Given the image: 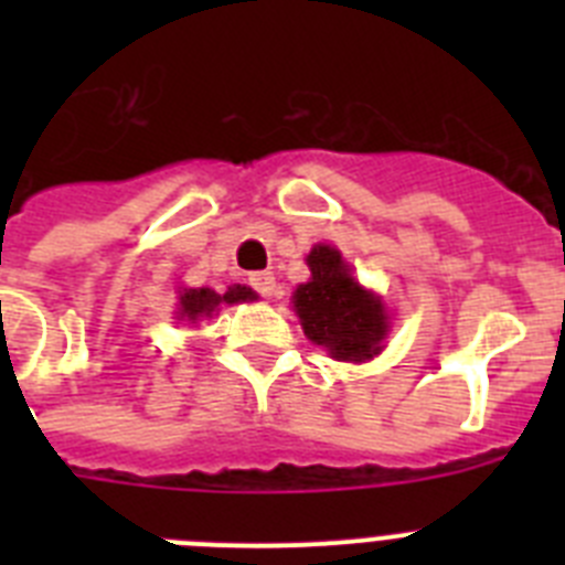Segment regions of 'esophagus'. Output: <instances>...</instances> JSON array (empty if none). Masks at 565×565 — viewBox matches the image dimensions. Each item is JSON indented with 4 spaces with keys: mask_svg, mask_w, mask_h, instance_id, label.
Masks as SVG:
<instances>
[{
    "mask_svg": "<svg viewBox=\"0 0 565 565\" xmlns=\"http://www.w3.org/2000/svg\"><path fill=\"white\" fill-rule=\"evenodd\" d=\"M248 286H252L259 297L268 299V297H274V291H277V279H274L271 271H257L248 277Z\"/></svg>",
    "mask_w": 565,
    "mask_h": 565,
    "instance_id": "34e87169",
    "label": "esophagus"
}]
</instances>
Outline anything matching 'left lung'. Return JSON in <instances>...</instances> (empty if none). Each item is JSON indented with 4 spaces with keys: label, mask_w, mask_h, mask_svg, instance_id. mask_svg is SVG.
<instances>
[{
    "label": "left lung",
    "mask_w": 565,
    "mask_h": 565,
    "mask_svg": "<svg viewBox=\"0 0 565 565\" xmlns=\"http://www.w3.org/2000/svg\"><path fill=\"white\" fill-rule=\"evenodd\" d=\"M308 268L311 279L294 294V308L308 339L328 348L333 359L362 362L379 353V342L387 333L382 299L359 286L337 248H313Z\"/></svg>",
    "instance_id": "8db88e82"
}]
</instances>
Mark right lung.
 <instances>
[{
	"instance_id": "add662e5",
	"label": "right lung",
	"mask_w": 565,
	"mask_h": 565,
	"mask_svg": "<svg viewBox=\"0 0 565 565\" xmlns=\"http://www.w3.org/2000/svg\"><path fill=\"white\" fill-rule=\"evenodd\" d=\"M254 297H257V294L246 286H232L226 294H214L209 291V288H189L181 297V317L201 319L209 317L221 302H228V306H232V302H246V299Z\"/></svg>"
}]
</instances>
